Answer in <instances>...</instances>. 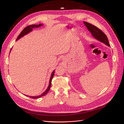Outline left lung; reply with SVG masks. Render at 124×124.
I'll return each instance as SVG.
<instances>
[{
  "instance_id": "left-lung-1",
  "label": "left lung",
  "mask_w": 124,
  "mask_h": 124,
  "mask_svg": "<svg viewBox=\"0 0 124 124\" xmlns=\"http://www.w3.org/2000/svg\"><path fill=\"white\" fill-rule=\"evenodd\" d=\"M84 23L95 38L106 44V45L110 46V44L107 37L104 32H102V30L99 29L98 28H97L95 26L92 25L88 22H84Z\"/></svg>"
}]
</instances>
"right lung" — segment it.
Instances as JSON below:
<instances>
[{"label": "right lung", "instance_id": "1", "mask_svg": "<svg viewBox=\"0 0 124 124\" xmlns=\"http://www.w3.org/2000/svg\"><path fill=\"white\" fill-rule=\"evenodd\" d=\"M43 24H39L38 25H36V24H33V25H29L27 26V27H25L24 29H23L22 32L20 33V34L19 35H18V37L16 39V40H18L20 38H21L22 37L24 36V35H27L28 33H29L30 32H31V31L32 30V29L35 28H38V27H40V26H41ZM54 72H55V70H54L52 72V74H51V78H50V80H49V85L48 86V87H47L46 90L43 93H42L40 95H39V96H29L31 98H32V99H38L39 97H40L41 96H43L44 95H45L48 93L49 90L50 89V88H51V82H52V80L54 76Z\"/></svg>", "mask_w": 124, "mask_h": 124}]
</instances>
